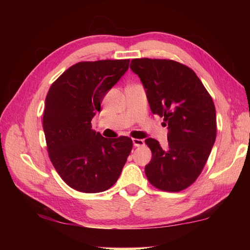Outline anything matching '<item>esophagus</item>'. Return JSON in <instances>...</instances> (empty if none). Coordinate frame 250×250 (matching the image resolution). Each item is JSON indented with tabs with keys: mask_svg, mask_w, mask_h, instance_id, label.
I'll return each mask as SVG.
<instances>
[{
	"mask_svg": "<svg viewBox=\"0 0 250 250\" xmlns=\"http://www.w3.org/2000/svg\"><path fill=\"white\" fill-rule=\"evenodd\" d=\"M132 142H133V146H134L135 147H137V146H141L145 145V141L141 140V139H133Z\"/></svg>",
	"mask_w": 250,
	"mask_h": 250,
	"instance_id": "obj_1",
	"label": "esophagus"
}]
</instances>
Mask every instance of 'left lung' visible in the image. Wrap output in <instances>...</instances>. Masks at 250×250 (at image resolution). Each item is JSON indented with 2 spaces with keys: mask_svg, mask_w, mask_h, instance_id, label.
Instances as JSON below:
<instances>
[{
  "mask_svg": "<svg viewBox=\"0 0 250 250\" xmlns=\"http://www.w3.org/2000/svg\"><path fill=\"white\" fill-rule=\"evenodd\" d=\"M130 68L143 83L153 115L164 118L168 145L147 138L146 175L154 188L180 192L196 181L216 139V110L194 71L171 59L135 58Z\"/></svg>",
  "mask_w": 250,
  "mask_h": 250,
  "instance_id": "8db88e82",
  "label": "left lung"
}]
</instances>
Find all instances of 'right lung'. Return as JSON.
<instances>
[{"label": "right lung", "mask_w": 250, "mask_h": 250, "mask_svg": "<svg viewBox=\"0 0 250 250\" xmlns=\"http://www.w3.org/2000/svg\"><path fill=\"white\" fill-rule=\"evenodd\" d=\"M129 62H77L55 80L46 96L43 128L49 159L76 191H107L132 150L130 138L107 139L91 129L104 97L128 70Z\"/></svg>", "instance_id": "right-lung-1"}]
</instances>
